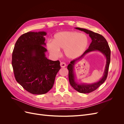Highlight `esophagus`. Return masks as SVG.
<instances>
[{
  "mask_svg": "<svg viewBox=\"0 0 124 124\" xmlns=\"http://www.w3.org/2000/svg\"><path fill=\"white\" fill-rule=\"evenodd\" d=\"M60 65H61V67H62V68H64V67H65L66 66V63L63 62H61V63H60Z\"/></svg>",
  "mask_w": 124,
  "mask_h": 124,
  "instance_id": "obj_1",
  "label": "esophagus"
}]
</instances>
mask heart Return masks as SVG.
<instances>
[{"label":"heart","instance_id":"heart-1","mask_svg":"<svg viewBox=\"0 0 124 124\" xmlns=\"http://www.w3.org/2000/svg\"><path fill=\"white\" fill-rule=\"evenodd\" d=\"M88 42V37L84 33L62 31L56 33L53 42L48 41L46 46L50 53L55 57L59 55V50L63 49V53L67 58L74 59L84 53Z\"/></svg>","mask_w":124,"mask_h":124}]
</instances>
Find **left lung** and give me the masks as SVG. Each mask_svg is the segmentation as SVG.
I'll list each match as a JSON object with an SVG mask.
<instances>
[{
    "mask_svg": "<svg viewBox=\"0 0 124 124\" xmlns=\"http://www.w3.org/2000/svg\"><path fill=\"white\" fill-rule=\"evenodd\" d=\"M76 28L77 29L80 30L81 31H83L85 33L89 34V36L91 38L92 41L91 43L90 44L88 49L86 50L84 52V53L80 57L71 61L68 65V67H67V69L69 71V80L71 86L78 92L84 93H89L95 91L101 84H102L107 79L108 68H109L110 63L111 50L106 39L102 35L86 29L78 27H77ZM95 50L100 51L105 55L107 58L106 65L103 78L99 81L91 85H79L77 84L75 81V75L73 71L74 65L75 63L83 58L85 54L89 52Z\"/></svg>",
    "mask_w": 124,
    "mask_h": 124,
    "instance_id": "left-lung-1",
    "label": "left lung"
}]
</instances>
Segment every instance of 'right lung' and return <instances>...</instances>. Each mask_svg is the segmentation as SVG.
I'll return each instance as SVG.
<instances>
[{"label": "right lung", "mask_w": 124, "mask_h": 124, "mask_svg": "<svg viewBox=\"0 0 124 124\" xmlns=\"http://www.w3.org/2000/svg\"><path fill=\"white\" fill-rule=\"evenodd\" d=\"M44 31L28 32L21 36L15 44L12 65L16 81L26 91L42 95L52 88L61 69L59 61L46 57Z\"/></svg>", "instance_id": "obj_1"}]
</instances>
